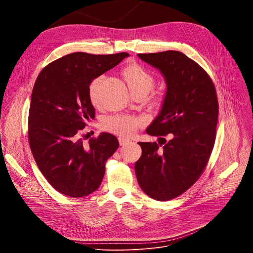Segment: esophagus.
<instances>
[{"instance_id": "obj_1", "label": "esophagus", "mask_w": 253, "mask_h": 253, "mask_svg": "<svg viewBox=\"0 0 253 253\" xmlns=\"http://www.w3.org/2000/svg\"><path fill=\"white\" fill-rule=\"evenodd\" d=\"M118 139H119V143L121 144V145H125V144H127V143H129L131 141L129 138L124 137V136H120Z\"/></svg>"}]
</instances>
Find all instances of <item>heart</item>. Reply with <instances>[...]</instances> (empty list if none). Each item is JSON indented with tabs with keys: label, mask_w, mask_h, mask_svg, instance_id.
<instances>
[{
	"label": "heart",
	"mask_w": 253,
	"mask_h": 253,
	"mask_svg": "<svg viewBox=\"0 0 253 253\" xmlns=\"http://www.w3.org/2000/svg\"><path fill=\"white\" fill-rule=\"evenodd\" d=\"M127 85L131 91L149 92L154 85L153 76L138 64H130L123 72ZM102 77L93 80L89 86V98L92 104H97L99 101V90ZM142 124V120L128 115H115L104 118L101 121V127L112 133L122 136H130Z\"/></svg>",
	"instance_id": "b5f03b06"
}]
</instances>
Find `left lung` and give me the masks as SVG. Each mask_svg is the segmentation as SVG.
I'll return each instance as SVG.
<instances>
[{
  "label": "left lung",
  "mask_w": 253,
  "mask_h": 253,
  "mask_svg": "<svg viewBox=\"0 0 253 253\" xmlns=\"http://www.w3.org/2000/svg\"><path fill=\"white\" fill-rule=\"evenodd\" d=\"M164 77L166 92L160 113L147 128L157 142H139L142 153L135 163L141 190L158 201L181 195L198 180L215 141L218 119L216 91L208 74L179 51L137 54ZM162 138V137H160Z\"/></svg>",
  "instance_id": "obj_1"
}]
</instances>
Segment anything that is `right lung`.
<instances>
[{
  "mask_svg": "<svg viewBox=\"0 0 253 253\" xmlns=\"http://www.w3.org/2000/svg\"><path fill=\"white\" fill-rule=\"evenodd\" d=\"M127 56L125 52L72 53L48 64L36 80L29 114L30 147L42 174L63 195L78 198L95 192L106 160L119 147L117 137L105 132L87 144L79 135L95 117L89 98L91 82Z\"/></svg>",
  "mask_w": 253,
  "mask_h": 253,
  "instance_id": "1",
  "label": "right lung"
}]
</instances>
